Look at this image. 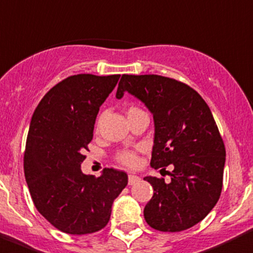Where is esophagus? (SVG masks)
<instances>
[{
    "mask_svg": "<svg viewBox=\"0 0 253 253\" xmlns=\"http://www.w3.org/2000/svg\"><path fill=\"white\" fill-rule=\"evenodd\" d=\"M140 181V177H137V175L135 174H129L128 175V184L129 186H132V184H135L136 182Z\"/></svg>",
    "mask_w": 253,
    "mask_h": 253,
    "instance_id": "34e87169",
    "label": "esophagus"
}]
</instances>
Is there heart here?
<instances>
[{
    "mask_svg": "<svg viewBox=\"0 0 253 253\" xmlns=\"http://www.w3.org/2000/svg\"><path fill=\"white\" fill-rule=\"evenodd\" d=\"M132 111H137V108L132 107V108H129L128 112H132ZM117 160L120 163L125 164L127 167H135L139 162L137 159V155H136L133 151L131 150H122L117 154Z\"/></svg>",
    "mask_w": 253,
    "mask_h": 253,
    "instance_id": "1",
    "label": "heart"
}]
</instances>
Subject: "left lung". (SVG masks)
Listing matches in <instances>:
<instances>
[{
  "label": "left lung",
  "instance_id": "1",
  "mask_svg": "<svg viewBox=\"0 0 253 253\" xmlns=\"http://www.w3.org/2000/svg\"><path fill=\"white\" fill-rule=\"evenodd\" d=\"M126 91L153 114L150 166L173 168L169 183L144 178L154 188L145 220L160 232L188 229L211 211L223 187L225 148L211 111L196 90L159 75H122L116 98Z\"/></svg>",
  "mask_w": 253,
  "mask_h": 253
}]
</instances>
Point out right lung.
<instances>
[{
	"mask_svg": "<svg viewBox=\"0 0 253 253\" xmlns=\"http://www.w3.org/2000/svg\"><path fill=\"white\" fill-rule=\"evenodd\" d=\"M120 76H70L54 85L33 113L24 154L26 183L37 210L63 233L103 229L128 182L126 173L113 168L98 178L81 170L100 105Z\"/></svg>",
	"mask_w": 253,
	"mask_h": 253,
	"instance_id": "1",
	"label": "right lung"
}]
</instances>
